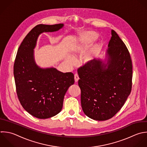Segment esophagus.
<instances>
[{"label":"esophagus","mask_w":147,"mask_h":147,"mask_svg":"<svg viewBox=\"0 0 147 147\" xmlns=\"http://www.w3.org/2000/svg\"><path fill=\"white\" fill-rule=\"evenodd\" d=\"M74 80H75L76 82H77L79 80V77H78V75L77 74H74Z\"/></svg>","instance_id":"esophagus-1"}]
</instances>
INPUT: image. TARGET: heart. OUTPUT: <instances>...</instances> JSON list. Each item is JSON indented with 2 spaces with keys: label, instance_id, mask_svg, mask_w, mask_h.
I'll return each mask as SVG.
<instances>
[{
  "label": "heart",
  "instance_id": "heart-1",
  "mask_svg": "<svg viewBox=\"0 0 147 147\" xmlns=\"http://www.w3.org/2000/svg\"><path fill=\"white\" fill-rule=\"evenodd\" d=\"M97 34L93 31H87L81 34L78 39V43L77 44L74 49V54H82L84 53L88 47L96 39ZM95 51L93 50L91 52L86 54L84 57V61L85 62H88L91 61L94 57ZM67 62L72 65L74 64V60L71 57H68L66 59Z\"/></svg>",
  "mask_w": 147,
  "mask_h": 147
}]
</instances>
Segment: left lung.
<instances>
[{
	"label": "left lung",
	"mask_w": 147,
	"mask_h": 147,
	"mask_svg": "<svg viewBox=\"0 0 147 147\" xmlns=\"http://www.w3.org/2000/svg\"><path fill=\"white\" fill-rule=\"evenodd\" d=\"M111 34L107 64L93 59L78 69L82 110L88 117L98 121L113 117L132 90L133 70L129 52L115 31L112 30Z\"/></svg>",
	"instance_id": "left-lung-1"
}]
</instances>
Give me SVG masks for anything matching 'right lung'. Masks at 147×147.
<instances>
[{"instance_id":"1","label":"right lung","mask_w":147,"mask_h":147,"mask_svg":"<svg viewBox=\"0 0 147 147\" xmlns=\"http://www.w3.org/2000/svg\"><path fill=\"white\" fill-rule=\"evenodd\" d=\"M63 24H38L26 36L18 48L13 65V75L18 99L32 116L45 119L59 113L65 94L74 83L72 73H63L55 68L42 69L34 62L33 49L43 32L59 30Z\"/></svg>"}]
</instances>
